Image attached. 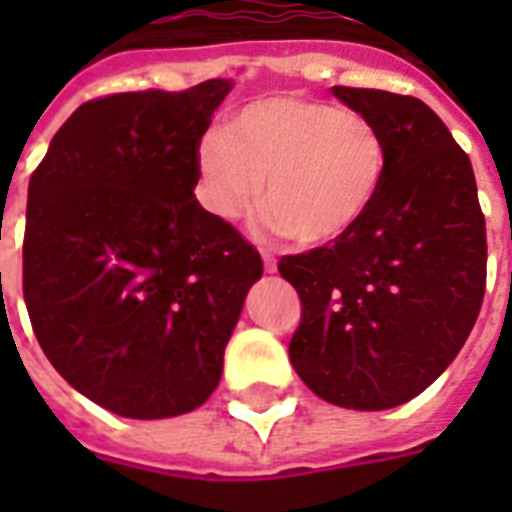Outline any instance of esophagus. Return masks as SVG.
Listing matches in <instances>:
<instances>
[{"instance_id":"34e87169","label":"esophagus","mask_w":512,"mask_h":512,"mask_svg":"<svg viewBox=\"0 0 512 512\" xmlns=\"http://www.w3.org/2000/svg\"><path fill=\"white\" fill-rule=\"evenodd\" d=\"M263 263H265V271L276 273V257H273L271 252H263Z\"/></svg>"}]
</instances>
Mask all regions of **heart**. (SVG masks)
Instances as JSON below:
<instances>
[{
    "instance_id": "heart-1",
    "label": "heart",
    "mask_w": 512,
    "mask_h": 512,
    "mask_svg": "<svg viewBox=\"0 0 512 512\" xmlns=\"http://www.w3.org/2000/svg\"><path fill=\"white\" fill-rule=\"evenodd\" d=\"M199 193L220 220L263 196L268 223L303 247H327L364 223L388 175L380 127L353 108L300 95L255 100L196 148Z\"/></svg>"
}]
</instances>
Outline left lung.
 I'll list each match as a JSON object with an SVG mask.
<instances>
[{
    "mask_svg": "<svg viewBox=\"0 0 512 512\" xmlns=\"http://www.w3.org/2000/svg\"><path fill=\"white\" fill-rule=\"evenodd\" d=\"M388 143V175L345 239L281 257L303 316L289 340L300 380L329 404L380 412L438 380L486 289V223L468 154L422 100L332 87Z\"/></svg>",
    "mask_w": 512,
    "mask_h": 512,
    "instance_id": "8db88e82",
    "label": "left lung"
}]
</instances>
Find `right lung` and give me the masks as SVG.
Masks as SVG:
<instances>
[{
    "label": "right lung",
    "mask_w": 512,
    "mask_h": 512,
    "mask_svg": "<svg viewBox=\"0 0 512 512\" xmlns=\"http://www.w3.org/2000/svg\"><path fill=\"white\" fill-rule=\"evenodd\" d=\"M231 79L90 100L28 183L23 297L44 356L108 412L164 420L212 396L263 260L201 207L196 148Z\"/></svg>",
    "instance_id": "right-lung-1"
}]
</instances>
